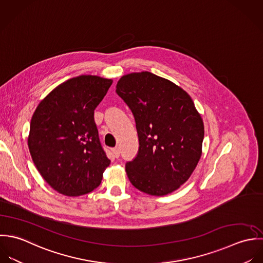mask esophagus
Returning a JSON list of instances; mask_svg holds the SVG:
<instances>
[{
    "label": "esophagus",
    "mask_w": 263,
    "mask_h": 263,
    "mask_svg": "<svg viewBox=\"0 0 263 263\" xmlns=\"http://www.w3.org/2000/svg\"><path fill=\"white\" fill-rule=\"evenodd\" d=\"M112 155L115 156V158H119L120 157V148L119 147H115L111 149Z\"/></svg>",
    "instance_id": "obj_1"
}]
</instances>
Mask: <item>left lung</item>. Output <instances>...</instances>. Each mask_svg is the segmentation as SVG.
I'll return each instance as SVG.
<instances>
[{"mask_svg": "<svg viewBox=\"0 0 263 263\" xmlns=\"http://www.w3.org/2000/svg\"><path fill=\"white\" fill-rule=\"evenodd\" d=\"M116 92L134 116L139 139L126 173L138 190L162 196L177 190L195 170L204 126L190 96L172 81L144 71L124 75Z\"/></svg>", "mask_w": 263, "mask_h": 263, "instance_id": "obj_1", "label": "left lung"}]
</instances>
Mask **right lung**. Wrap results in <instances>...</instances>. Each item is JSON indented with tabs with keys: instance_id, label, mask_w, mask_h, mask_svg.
Masks as SVG:
<instances>
[{
	"instance_id": "add662e5",
	"label": "right lung",
	"mask_w": 263,
	"mask_h": 263,
	"mask_svg": "<svg viewBox=\"0 0 263 263\" xmlns=\"http://www.w3.org/2000/svg\"><path fill=\"white\" fill-rule=\"evenodd\" d=\"M111 79L81 75L57 86L37 105L28 148L46 182L61 194L79 196L100 186L109 165L95 122V109Z\"/></svg>"
}]
</instances>
